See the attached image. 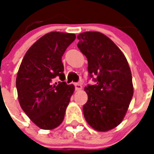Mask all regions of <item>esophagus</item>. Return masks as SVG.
Segmentation results:
<instances>
[{"instance_id":"34e87169","label":"esophagus","mask_w":154,"mask_h":154,"mask_svg":"<svg viewBox=\"0 0 154 154\" xmlns=\"http://www.w3.org/2000/svg\"><path fill=\"white\" fill-rule=\"evenodd\" d=\"M75 90L79 91V90H81V89H82V86L81 84L75 83Z\"/></svg>"}]
</instances>
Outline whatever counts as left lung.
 Instances as JSON below:
<instances>
[{"label": "left lung", "instance_id": "obj_1", "mask_svg": "<svg viewBox=\"0 0 154 154\" xmlns=\"http://www.w3.org/2000/svg\"><path fill=\"white\" fill-rule=\"evenodd\" d=\"M78 48L88 60L89 77L96 82L85 87L88 101L85 120L94 130L106 132L123 121L133 95L130 66L126 57L108 37L97 31L77 36Z\"/></svg>", "mask_w": 154, "mask_h": 154}]
</instances>
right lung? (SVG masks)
Instances as JSON below:
<instances>
[{
	"mask_svg": "<svg viewBox=\"0 0 154 154\" xmlns=\"http://www.w3.org/2000/svg\"><path fill=\"white\" fill-rule=\"evenodd\" d=\"M75 39V34L52 31L35 42L26 52L16 79L21 109L42 130H52L63 121L75 90L65 82L62 57ZM61 79L54 83V79Z\"/></svg>",
	"mask_w": 154,
	"mask_h": 154,
	"instance_id": "add662e5",
	"label": "right lung"
}]
</instances>
